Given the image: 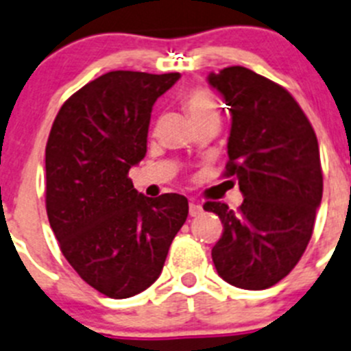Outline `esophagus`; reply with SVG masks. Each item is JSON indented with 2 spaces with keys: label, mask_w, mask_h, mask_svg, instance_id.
<instances>
[{
  "label": "esophagus",
  "mask_w": 351,
  "mask_h": 351,
  "mask_svg": "<svg viewBox=\"0 0 351 351\" xmlns=\"http://www.w3.org/2000/svg\"><path fill=\"white\" fill-rule=\"evenodd\" d=\"M201 212H203V206H201L197 201H191V205H189V215H191V217H196Z\"/></svg>",
  "instance_id": "esophagus-1"
}]
</instances>
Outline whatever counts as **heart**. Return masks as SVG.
<instances>
[{
    "mask_svg": "<svg viewBox=\"0 0 351 351\" xmlns=\"http://www.w3.org/2000/svg\"><path fill=\"white\" fill-rule=\"evenodd\" d=\"M182 106L196 127L203 123H219L217 100L206 88L196 86L185 91L182 95Z\"/></svg>",
    "mask_w": 351,
    "mask_h": 351,
    "instance_id": "obj_1",
    "label": "heart"
}]
</instances>
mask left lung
Wrapping results in <instances>:
<instances>
[{
	"instance_id": "8db88e82",
	"label": "left lung",
	"mask_w": 351,
	"mask_h": 351,
	"mask_svg": "<svg viewBox=\"0 0 351 351\" xmlns=\"http://www.w3.org/2000/svg\"><path fill=\"white\" fill-rule=\"evenodd\" d=\"M231 111L224 178L243 203L206 201L222 231L212 249L217 274L243 289H267L300 261L322 203L323 173L315 129L286 88L245 66L210 74Z\"/></svg>"
}]
</instances>
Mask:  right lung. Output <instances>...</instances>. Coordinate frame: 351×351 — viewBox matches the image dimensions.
Listing matches in <instances>:
<instances>
[{"label":"right lung","instance_id":"obj_1","mask_svg":"<svg viewBox=\"0 0 351 351\" xmlns=\"http://www.w3.org/2000/svg\"><path fill=\"white\" fill-rule=\"evenodd\" d=\"M178 77L108 72L65 100L49 132V224L70 267L109 298L134 297L157 281L187 219V197H146L129 178L146 154L155 100Z\"/></svg>","mask_w":351,"mask_h":351}]
</instances>
